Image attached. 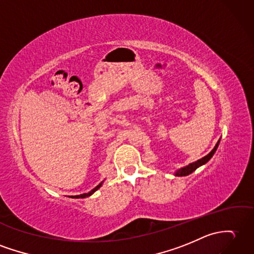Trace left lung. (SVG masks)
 Returning a JSON list of instances; mask_svg holds the SVG:
<instances>
[{
    "mask_svg": "<svg viewBox=\"0 0 254 254\" xmlns=\"http://www.w3.org/2000/svg\"><path fill=\"white\" fill-rule=\"evenodd\" d=\"M219 143H220V140L217 141L216 145H215V147H214L213 149L211 150L210 154H208V155L205 156V157L201 158V159H200V160L194 161V162H192V163H190V164H188V166H186V167H184V168L180 169L179 171H176L175 175H176V176H186V175H190V173H192V172H193V171H196L199 167H201L202 164L207 163V162L210 160V159L212 158V156L214 155V152H215V151H216V149H217V146H219Z\"/></svg>",
    "mask_w": 254,
    "mask_h": 254,
    "instance_id": "8db88e82",
    "label": "left lung"
}]
</instances>
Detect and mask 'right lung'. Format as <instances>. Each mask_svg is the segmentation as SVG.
Instances as JSON below:
<instances>
[{"instance_id":"right-lung-1","label":"right lung","mask_w":254,"mask_h":254,"mask_svg":"<svg viewBox=\"0 0 254 254\" xmlns=\"http://www.w3.org/2000/svg\"><path fill=\"white\" fill-rule=\"evenodd\" d=\"M102 186V183H100L99 185H97L95 188H94V190H92L90 192H86V193H82V194H78V196H71L72 198H85V197H88V196H91V194L93 193V192H95L98 188Z\"/></svg>"}]
</instances>
